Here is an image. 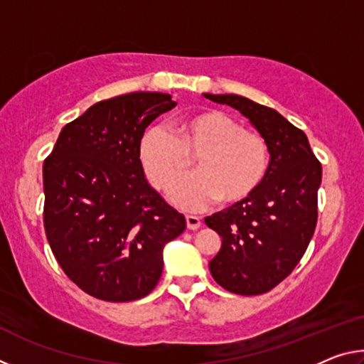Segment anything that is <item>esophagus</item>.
Returning a JSON list of instances; mask_svg holds the SVG:
<instances>
[{
    "label": "esophagus",
    "mask_w": 364,
    "mask_h": 364,
    "mask_svg": "<svg viewBox=\"0 0 364 364\" xmlns=\"http://www.w3.org/2000/svg\"><path fill=\"white\" fill-rule=\"evenodd\" d=\"M202 220L199 217H196V215H186V226L189 230H197V228L200 226Z\"/></svg>",
    "instance_id": "obj_1"
}]
</instances>
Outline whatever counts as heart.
Segmentation results:
<instances>
[{"label": "heart", "mask_w": 364, "mask_h": 364, "mask_svg": "<svg viewBox=\"0 0 364 364\" xmlns=\"http://www.w3.org/2000/svg\"><path fill=\"white\" fill-rule=\"evenodd\" d=\"M139 157L154 188L167 189L196 159L198 173L171 186L168 197L186 210H200L218 200L241 204L262 186L269 168V146L262 134L220 110L181 117L173 136L152 128L139 146Z\"/></svg>", "instance_id": "heart-1"}]
</instances>
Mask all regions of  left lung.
<instances>
[{
  "label": "left lung",
  "mask_w": 364,
  "mask_h": 364,
  "mask_svg": "<svg viewBox=\"0 0 364 364\" xmlns=\"http://www.w3.org/2000/svg\"><path fill=\"white\" fill-rule=\"evenodd\" d=\"M204 96L247 117L269 146V168L257 193L205 218L221 236L208 263L213 279L232 294H264L292 273L311 241L321 164L306 134L278 110L237 95Z\"/></svg>",
  "instance_id": "8db88e82"
}]
</instances>
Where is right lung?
<instances>
[{"mask_svg":"<svg viewBox=\"0 0 364 364\" xmlns=\"http://www.w3.org/2000/svg\"><path fill=\"white\" fill-rule=\"evenodd\" d=\"M175 106L149 91L96 102L60 130L43 164L48 242L69 279L96 299L146 297L162 276L164 245L186 228L139 159L147 125Z\"/></svg>","mask_w":364,"mask_h":364,"instance_id":"obj_1","label":"right lung"}]
</instances>
